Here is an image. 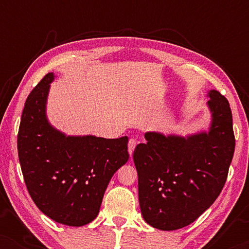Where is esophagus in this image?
Masks as SVG:
<instances>
[{
    "label": "esophagus",
    "instance_id": "esophagus-1",
    "mask_svg": "<svg viewBox=\"0 0 249 249\" xmlns=\"http://www.w3.org/2000/svg\"><path fill=\"white\" fill-rule=\"evenodd\" d=\"M135 147H136V139L135 138H130V139H129V142H128V152H129V154L132 155Z\"/></svg>",
    "mask_w": 249,
    "mask_h": 249
}]
</instances>
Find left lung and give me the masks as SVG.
<instances>
[{
	"label": "left lung",
	"mask_w": 249,
	"mask_h": 249,
	"mask_svg": "<svg viewBox=\"0 0 249 249\" xmlns=\"http://www.w3.org/2000/svg\"><path fill=\"white\" fill-rule=\"evenodd\" d=\"M209 132L187 138L146 132L134 151L139 205L144 220L160 230L193 223L220 195L234 152L232 113L217 90L209 93Z\"/></svg>",
	"instance_id": "left-lung-1"
}]
</instances>
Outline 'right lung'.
<instances>
[{
	"instance_id": "1",
	"label": "right lung",
	"mask_w": 249,
	"mask_h": 249,
	"mask_svg": "<svg viewBox=\"0 0 249 249\" xmlns=\"http://www.w3.org/2000/svg\"><path fill=\"white\" fill-rule=\"evenodd\" d=\"M47 73L27 97L18 132V155L27 190L36 206L70 227L97 216L112 176L129 159L128 137H71L47 122Z\"/></svg>"
}]
</instances>
